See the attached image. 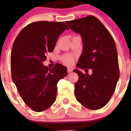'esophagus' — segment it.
Masks as SVG:
<instances>
[{
	"label": "esophagus",
	"instance_id": "34e87169",
	"mask_svg": "<svg viewBox=\"0 0 131 131\" xmlns=\"http://www.w3.org/2000/svg\"><path fill=\"white\" fill-rule=\"evenodd\" d=\"M73 72V68H71V67H68V73H70V72Z\"/></svg>",
	"mask_w": 131,
	"mask_h": 131
}]
</instances>
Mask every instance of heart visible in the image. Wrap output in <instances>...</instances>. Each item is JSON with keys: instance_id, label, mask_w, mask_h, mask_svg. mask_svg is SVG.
I'll return each instance as SVG.
<instances>
[{"instance_id": "1", "label": "heart", "mask_w": 131, "mask_h": 131, "mask_svg": "<svg viewBox=\"0 0 131 131\" xmlns=\"http://www.w3.org/2000/svg\"><path fill=\"white\" fill-rule=\"evenodd\" d=\"M61 59L67 65H72L74 63V57L71 55H64L61 58Z\"/></svg>"}]
</instances>
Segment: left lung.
I'll return each mask as SVG.
<instances>
[{"label": "left lung", "instance_id": "1", "mask_svg": "<svg viewBox=\"0 0 131 131\" xmlns=\"http://www.w3.org/2000/svg\"><path fill=\"white\" fill-rule=\"evenodd\" d=\"M80 34L84 47L77 67L79 80L75 84L77 100L85 108L96 110L109 102L120 77L118 55L114 39L103 23L93 16L66 21ZM88 69H92L89 75Z\"/></svg>", "mask_w": 131, "mask_h": 131}]
</instances>
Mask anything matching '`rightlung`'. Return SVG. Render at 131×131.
<instances>
[{
  "instance_id": "right-lung-1",
  "label": "right lung",
  "mask_w": 131,
  "mask_h": 131,
  "mask_svg": "<svg viewBox=\"0 0 131 131\" xmlns=\"http://www.w3.org/2000/svg\"><path fill=\"white\" fill-rule=\"evenodd\" d=\"M68 29L64 22H34L22 29L13 43L12 79L25 103L35 112H43L54 103L58 81L67 75L63 64L49 68L42 63L53 51L58 37Z\"/></svg>"
}]
</instances>
